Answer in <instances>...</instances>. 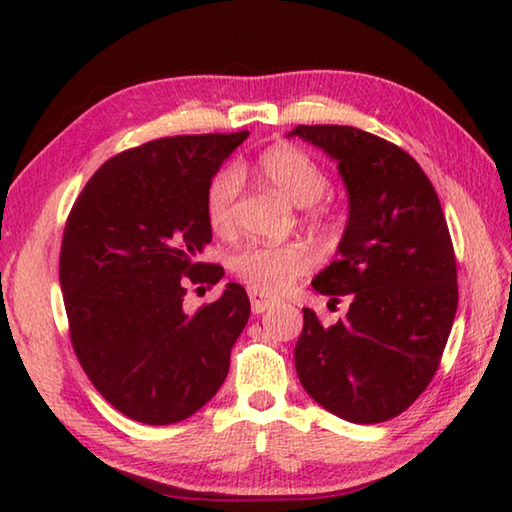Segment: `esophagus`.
Returning a JSON list of instances; mask_svg holds the SVG:
<instances>
[{"label":"esophagus","mask_w":512,"mask_h":512,"mask_svg":"<svg viewBox=\"0 0 512 512\" xmlns=\"http://www.w3.org/2000/svg\"><path fill=\"white\" fill-rule=\"evenodd\" d=\"M248 296H250V305H253V311H255V314H262V311L271 309V307L275 305V298H271V296H264V293H262V291H257V289H250V291H248Z\"/></svg>","instance_id":"esophagus-1"}]
</instances>
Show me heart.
<instances>
[{
  "instance_id": "heart-1",
  "label": "heart",
  "mask_w": 512,
  "mask_h": 512,
  "mask_svg": "<svg viewBox=\"0 0 512 512\" xmlns=\"http://www.w3.org/2000/svg\"><path fill=\"white\" fill-rule=\"evenodd\" d=\"M257 176L293 205L307 208V216L318 225L329 221V207L320 203L327 192L329 176L309 151L296 144H273L255 160ZM241 189V169L219 171L205 196V216L216 235H228L235 228V203ZM314 255L305 244H248L230 259V268L255 289L280 293L305 275Z\"/></svg>"
}]
</instances>
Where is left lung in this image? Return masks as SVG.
<instances>
[{
	"instance_id": "1",
	"label": "left lung",
	"mask_w": 512,
	"mask_h": 512,
	"mask_svg": "<svg viewBox=\"0 0 512 512\" xmlns=\"http://www.w3.org/2000/svg\"><path fill=\"white\" fill-rule=\"evenodd\" d=\"M339 162L350 216L339 257L314 289L350 309L323 327L302 309L296 343L300 384L339 418L386 422L418 400L436 375L458 307L456 257L438 194L422 167L393 142L352 126H296Z\"/></svg>"
}]
</instances>
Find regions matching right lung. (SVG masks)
I'll return each mask as SVG.
<instances>
[{
	"instance_id": "1",
	"label": "right lung",
	"mask_w": 512,
	"mask_h": 512,
	"mask_svg": "<svg viewBox=\"0 0 512 512\" xmlns=\"http://www.w3.org/2000/svg\"><path fill=\"white\" fill-rule=\"evenodd\" d=\"M248 137L176 135L117 153L67 216L60 246L69 336L94 388L144 424L194 415L219 391L250 300L230 282L187 314L189 284H216L201 262L212 241L205 196L223 160Z\"/></svg>"
}]
</instances>
